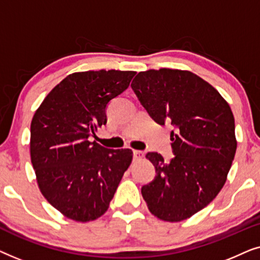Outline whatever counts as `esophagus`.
Wrapping results in <instances>:
<instances>
[{
    "instance_id": "esophagus-1",
    "label": "esophagus",
    "mask_w": 260,
    "mask_h": 260,
    "mask_svg": "<svg viewBox=\"0 0 260 260\" xmlns=\"http://www.w3.org/2000/svg\"><path fill=\"white\" fill-rule=\"evenodd\" d=\"M144 156V152L141 150H134V159H140Z\"/></svg>"
}]
</instances>
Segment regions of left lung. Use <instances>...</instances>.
I'll return each mask as SVG.
<instances>
[{
  "label": "left lung",
  "instance_id": "left-lung-1",
  "mask_svg": "<svg viewBox=\"0 0 260 260\" xmlns=\"http://www.w3.org/2000/svg\"><path fill=\"white\" fill-rule=\"evenodd\" d=\"M131 87L151 118L170 123L175 157L145 155L156 176L142 187L151 214L182 221L214 200L227 180L237 150L234 117L222 95L189 71L159 69L140 72Z\"/></svg>",
  "mask_w": 260,
  "mask_h": 260
}]
</instances>
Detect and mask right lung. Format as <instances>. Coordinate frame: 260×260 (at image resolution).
Here are the masks:
<instances>
[{
	"mask_svg": "<svg viewBox=\"0 0 260 260\" xmlns=\"http://www.w3.org/2000/svg\"><path fill=\"white\" fill-rule=\"evenodd\" d=\"M135 74L116 70L72 73L34 113L30 159L38 186L66 218L86 222L104 214L131 165V149H106L88 137L105 125L109 102L129 87Z\"/></svg>",
	"mask_w": 260,
	"mask_h": 260,
	"instance_id": "right-lung-1",
	"label": "right lung"
}]
</instances>
